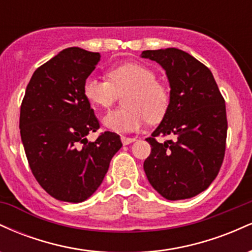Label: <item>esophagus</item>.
<instances>
[{
  "mask_svg": "<svg viewBox=\"0 0 252 252\" xmlns=\"http://www.w3.org/2000/svg\"><path fill=\"white\" fill-rule=\"evenodd\" d=\"M121 140H122V143L124 144V146H128V144L134 142L136 138L135 137H126V136H122V137H121Z\"/></svg>",
  "mask_w": 252,
  "mask_h": 252,
  "instance_id": "1",
  "label": "esophagus"
}]
</instances>
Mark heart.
<instances>
[{"label": "heart", "mask_w": 252, "mask_h": 252, "mask_svg": "<svg viewBox=\"0 0 252 252\" xmlns=\"http://www.w3.org/2000/svg\"><path fill=\"white\" fill-rule=\"evenodd\" d=\"M123 96V108L103 118L106 129L116 132L136 131L148 121L155 124L166 116L170 104L169 90L156 80L154 70L140 63H126L108 71V79L89 76L83 94L92 105L108 109Z\"/></svg>", "instance_id": "obj_1"}]
</instances>
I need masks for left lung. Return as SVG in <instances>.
<instances>
[{
	"mask_svg": "<svg viewBox=\"0 0 252 252\" xmlns=\"http://www.w3.org/2000/svg\"><path fill=\"white\" fill-rule=\"evenodd\" d=\"M166 71L170 104L166 116L146 138L152 147L143 163L148 181L163 198L195 196L218 175L226 147L225 100L209 67L178 48L143 51ZM175 136L163 144L158 135Z\"/></svg>",
	"mask_w": 252,
	"mask_h": 252,
	"instance_id": "left-lung-1",
	"label": "left lung"
}]
</instances>
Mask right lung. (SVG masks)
Returning <instances> with one entry per match:
<instances>
[{"mask_svg": "<svg viewBox=\"0 0 252 252\" xmlns=\"http://www.w3.org/2000/svg\"><path fill=\"white\" fill-rule=\"evenodd\" d=\"M100 54L66 48L37 67L28 83L20 111V134L34 178L57 200L82 202L102 184L120 136H86L99 122L83 94L84 80Z\"/></svg>", "mask_w": 252, "mask_h": 252, "instance_id": "add662e5", "label": "right lung"}]
</instances>
